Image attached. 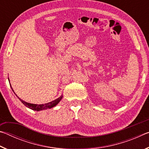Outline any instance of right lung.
I'll return each mask as SVG.
<instances>
[{"instance_id":"add662e5","label":"right lung","mask_w":149,"mask_h":149,"mask_svg":"<svg viewBox=\"0 0 149 149\" xmlns=\"http://www.w3.org/2000/svg\"><path fill=\"white\" fill-rule=\"evenodd\" d=\"M8 81H9V83H10L9 78H8ZM10 87H11L12 90L13 91V92L14 93V90H13V89H12V86H11V85H10ZM14 94L17 96V95H16L15 93H14ZM17 97L18 98L20 101H21L22 103H23V104H24L25 106H26V107H27V108H30V109H31V110H33L41 111V110H47V109H48V108H52L54 107L55 106H56V105L60 102V100H61V99H62L63 96L61 95L59 98H58V99H55V100H52V101L50 102L46 103V104H31V103L27 102H26V101H24V100H22L21 99H20L19 97H17Z\"/></svg>"}]
</instances>
